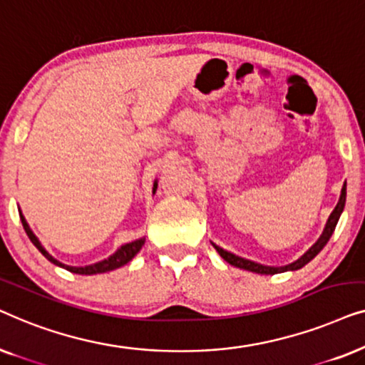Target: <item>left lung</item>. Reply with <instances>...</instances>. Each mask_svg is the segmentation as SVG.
Masks as SVG:
<instances>
[{"instance_id":"obj_1","label":"left lung","mask_w":365,"mask_h":365,"mask_svg":"<svg viewBox=\"0 0 365 365\" xmlns=\"http://www.w3.org/2000/svg\"><path fill=\"white\" fill-rule=\"evenodd\" d=\"M344 204H346V182H344V186H342L341 197H339L337 206L334 207V211L331 212V216H329V219H327V224H326V227H324L322 236L317 239V242L314 244V246H312L311 249H309V251H307L306 254H304L302 257H299L296 262L289 264V266H284V267L262 266V264L252 262V261H249V259L239 257V256H236V254H231V252L224 251L222 247L216 246V244H212V246H214V249H216V251L219 252V256H221V257L224 259V261L231 264V266L239 267V269H246V271H251V272H256V274H271V276H272V274L286 272V271H297V269H301V267L306 266V264H307L309 261H312V259L316 257L317 254L322 251V247L326 246L329 239H331L334 229H336V226H337L339 217H341V212L344 211Z\"/></svg>"}]
</instances>
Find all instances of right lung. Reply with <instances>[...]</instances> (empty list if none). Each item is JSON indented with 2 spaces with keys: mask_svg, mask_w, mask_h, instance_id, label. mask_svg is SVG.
Masks as SVG:
<instances>
[{
  "mask_svg": "<svg viewBox=\"0 0 365 365\" xmlns=\"http://www.w3.org/2000/svg\"><path fill=\"white\" fill-rule=\"evenodd\" d=\"M156 186H158V184H154V189H156ZM19 217H21L23 227H24V231H26L28 237L31 239V242L34 244V246L38 247V251L41 252L43 256L48 259L49 262L56 264V266L63 267V269H66V271H69V272H74V274H83V276H91V274L108 272V271H113V269H118V267L124 266V264H128L129 261H131V259H133L134 256H136V254H138L139 251H141V247H143V244H144V239H138V241H133V242L124 244V246L119 247L118 251L113 254V256H109L108 259H104V261H101V262L91 264V266H84V267H71V266H64V264H61L59 261H56V259H54V257L51 256V254H48V252H46V249H44V247L41 246V242L38 241V237L34 236L31 229H29L28 222H26V219H24V216H23L21 212H19Z\"/></svg>",
  "mask_w": 365,
  "mask_h": 365,
  "instance_id": "obj_1",
  "label": "right lung"
}]
</instances>
